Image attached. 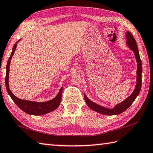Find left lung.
<instances>
[{
    "mask_svg": "<svg viewBox=\"0 0 153 153\" xmlns=\"http://www.w3.org/2000/svg\"><path fill=\"white\" fill-rule=\"evenodd\" d=\"M126 37L127 39V41H126L127 45L129 47V48L134 53L136 59H137V85H136L134 90L133 91V92L131 95H130L128 98L126 100H125L123 101V102H121V103H120L119 104L116 105L114 108H112V109H108V108L102 107L101 105L94 103L93 102L90 101V100L87 98V96H86V95L85 94L84 99L86 104H87V105H88V107L91 108V110L96 111L97 112L102 114L111 116V115L119 114L123 113L125 110H126L130 106V105H131V104L133 103V102L135 100V99L137 98V96L140 93L141 85H142V71H143L142 62H141V59L140 58L139 52H138L137 42H136V41L134 39V37L132 36V33L129 31H127L126 33Z\"/></svg>",
    "mask_w": 153,
    "mask_h": 153,
    "instance_id": "left-lung-1",
    "label": "left lung"
}]
</instances>
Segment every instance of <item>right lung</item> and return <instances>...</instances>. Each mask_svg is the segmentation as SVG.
Here are the masks:
<instances>
[{"label": "right lung", "instance_id": "right-lung-1", "mask_svg": "<svg viewBox=\"0 0 153 153\" xmlns=\"http://www.w3.org/2000/svg\"><path fill=\"white\" fill-rule=\"evenodd\" d=\"M19 40L16 42L15 45H14L13 48V51L11 53L10 56L9 57V60H8L7 64V73H6V78H5V84H6V88L8 94H9L10 98H12L14 102L16 104V105L21 109L25 112H26L29 114L31 115H43L45 114H48L49 112H51L52 111L55 110L56 108L59 106L60 104L61 100H62V91H63V87L60 89L59 93L55 97V98L48 102H31V101H27V100H23L19 99L17 97H16L14 94L11 92V91L9 89V67H10V63L11 58H12L13 55H14V53L16 48V45H17Z\"/></svg>", "mask_w": 153, "mask_h": 153}]
</instances>
